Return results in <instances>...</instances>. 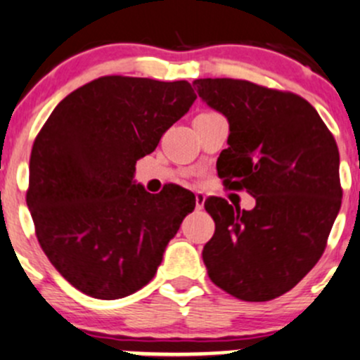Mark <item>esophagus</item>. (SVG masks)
Wrapping results in <instances>:
<instances>
[{"instance_id": "1", "label": "esophagus", "mask_w": 360, "mask_h": 360, "mask_svg": "<svg viewBox=\"0 0 360 360\" xmlns=\"http://www.w3.org/2000/svg\"><path fill=\"white\" fill-rule=\"evenodd\" d=\"M205 201H206V195L202 194V192H198V194H195V207H198V210H202Z\"/></svg>"}]
</instances>
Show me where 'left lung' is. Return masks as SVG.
<instances>
[{"label": "left lung", "instance_id": "1", "mask_svg": "<svg viewBox=\"0 0 360 360\" xmlns=\"http://www.w3.org/2000/svg\"><path fill=\"white\" fill-rule=\"evenodd\" d=\"M192 84L229 121L218 176L257 199L250 211L206 199L214 220L202 250L207 276L236 298L269 302L295 288L324 253L342 206L338 146L298 95L229 77Z\"/></svg>", "mask_w": 360, "mask_h": 360}]
</instances>
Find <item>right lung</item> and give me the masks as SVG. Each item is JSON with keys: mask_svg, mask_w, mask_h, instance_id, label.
Here are the masks:
<instances>
[{"mask_svg": "<svg viewBox=\"0 0 360 360\" xmlns=\"http://www.w3.org/2000/svg\"><path fill=\"white\" fill-rule=\"evenodd\" d=\"M195 97L187 81L103 76L68 95L38 133L27 207L39 246L76 290L117 300L146 286L195 195L133 180Z\"/></svg>", "mask_w": 360, "mask_h": 360, "instance_id": "right-lung-1", "label": "right lung"}]
</instances>
